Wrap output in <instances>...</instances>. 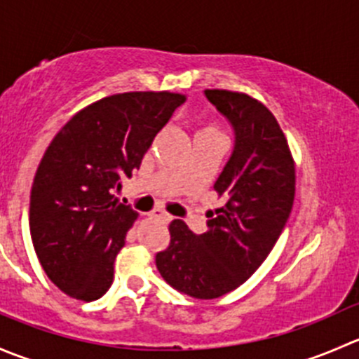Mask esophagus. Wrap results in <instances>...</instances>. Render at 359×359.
I'll list each match as a JSON object with an SVG mask.
<instances>
[{"instance_id":"obj_1","label":"esophagus","mask_w":359,"mask_h":359,"mask_svg":"<svg viewBox=\"0 0 359 359\" xmlns=\"http://www.w3.org/2000/svg\"><path fill=\"white\" fill-rule=\"evenodd\" d=\"M151 217H153L154 220H158V222H161V224H170V222H172V219H173L170 213H166L165 210H161V208L154 210V212L151 213Z\"/></svg>"}]
</instances>
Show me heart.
Listing matches in <instances>:
<instances>
[{
	"instance_id": "b5f03b06",
	"label": "heart",
	"mask_w": 359,
	"mask_h": 359,
	"mask_svg": "<svg viewBox=\"0 0 359 359\" xmlns=\"http://www.w3.org/2000/svg\"><path fill=\"white\" fill-rule=\"evenodd\" d=\"M206 130H215V132H219V130H217V128H213V126H208V128H206Z\"/></svg>"
}]
</instances>
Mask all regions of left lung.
<instances>
[{
  "instance_id": "8db88e82",
  "label": "left lung",
  "mask_w": 359,
  "mask_h": 359,
  "mask_svg": "<svg viewBox=\"0 0 359 359\" xmlns=\"http://www.w3.org/2000/svg\"><path fill=\"white\" fill-rule=\"evenodd\" d=\"M229 121L234 147L213 189L226 205L194 234L170 224V247L156 255L163 280L194 299H217L259 269L276 245L295 196V166L285 133L266 106L245 93L205 90Z\"/></svg>"
}]
</instances>
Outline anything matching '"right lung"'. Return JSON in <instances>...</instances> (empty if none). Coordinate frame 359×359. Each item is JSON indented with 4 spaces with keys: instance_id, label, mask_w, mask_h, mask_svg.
I'll return each mask as SVG.
<instances>
[{
    "instance_id": "right-lung-1",
    "label": "right lung",
    "mask_w": 359,
    "mask_h": 359,
    "mask_svg": "<svg viewBox=\"0 0 359 359\" xmlns=\"http://www.w3.org/2000/svg\"><path fill=\"white\" fill-rule=\"evenodd\" d=\"M186 97L128 92L72 116L53 137L31 189L29 227L46 276L66 295L97 300L137 212L114 200Z\"/></svg>"
}]
</instances>
